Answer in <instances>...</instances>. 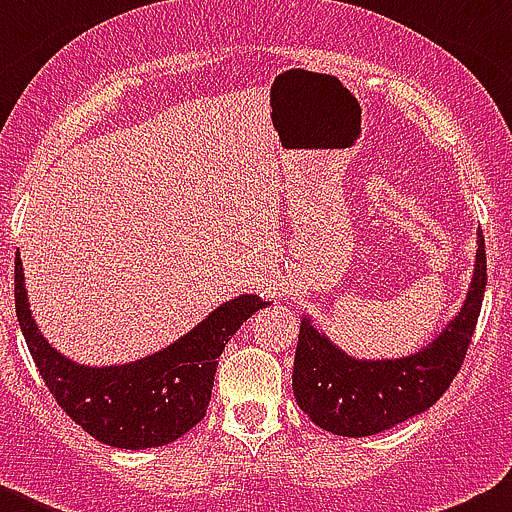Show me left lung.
I'll return each mask as SVG.
<instances>
[{
    "label": "left lung",
    "instance_id": "left-lung-1",
    "mask_svg": "<svg viewBox=\"0 0 512 512\" xmlns=\"http://www.w3.org/2000/svg\"><path fill=\"white\" fill-rule=\"evenodd\" d=\"M485 280V245L480 232L476 272L466 304L423 352L406 359H352L319 334L309 319H302L292 371L299 409L324 431L352 438L374 436L431 409L461 371L476 332Z\"/></svg>",
    "mask_w": 512,
    "mask_h": 512
}]
</instances>
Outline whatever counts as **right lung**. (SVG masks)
Returning <instances> with one entry per match:
<instances>
[{
  "label": "right lung",
  "mask_w": 512,
  "mask_h": 512,
  "mask_svg": "<svg viewBox=\"0 0 512 512\" xmlns=\"http://www.w3.org/2000/svg\"><path fill=\"white\" fill-rule=\"evenodd\" d=\"M14 307L36 369L66 416L96 441L136 451L165 446L203 421L218 356L240 324L267 302L242 294L163 352L106 369L74 364L41 337L29 312L19 257L14 260Z\"/></svg>",
  "instance_id": "right-lung-1"
}]
</instances>
